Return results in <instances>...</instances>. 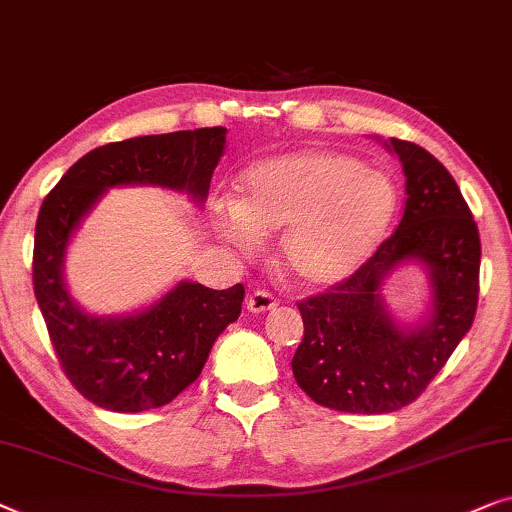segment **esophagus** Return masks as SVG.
<instances>
[{
  "label": "esophagus",
  "instance_id": "esophagus-1",
  "mask_svg": "<svg viewBox=\"0 0 512 512\" xmlns=\"http://www.w3.org/2000/svg\"><path fill=\"white\" fill-rule=\"evenodd\" d=\"M274 307H277V300H274L272 295L265 291H256L247 298V309L251 311V314H265V311H270Z\"/></svg>",
  "mask_w": 512,
  "mask_h": 512
}]
</instances>
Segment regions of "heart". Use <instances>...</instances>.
Instances as JSON below:
<instances>
[{
    "mask_svg": "<svg viewBox=\"0 0 512 512\" xmlns=\"http://www.w3.org/2000/svg\"><path fill=\"white\" fill-rule=\"evenodd\" d=\"M397 187L381 170L335 150H300L244 170L238 198H217L212 228L242 251L281 233L279 258L307 288L351 279L388 233Z\"/></svg>",
    "mask_w": 512,
    "mask_h": 512,
    "instance_id": "b5f03b06",
    "label": "heart"
}]
</instances>
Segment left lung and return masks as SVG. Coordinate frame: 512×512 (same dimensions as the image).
I'll return each mask as SVG.
<instances>
[{
  "mask_svg": "<svg viewBox=\"0 0 512 512\" xmlns=\"http://www.w3.org/2000/svg\"><path fill=\"white\" fill-rule=\"evenodd\" d=\"M383 145L402 161L404 217L351 279L300 302L305 339L291 362L316 404L369 416L411 404L446 365L476 316L480 270L478 226L453 175L416 143ZM406 264H418L428 286L426 307L409 322L382 293Z\"/></svg>",
  "mask_w": 512,
  "mask_h": 512,
  "instance_id": "8db88e82",
  "label": "left lung"
}]
</instances>
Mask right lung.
<instances>
[{"mask_svg":"<svg viewBox=\"0 0 512 512\" xmlns=\"http://www.w3.org/2000/svg\"><path fill=\"white\" fill-rule=\"evenodd\" d=\"M226 129L140 136L87 152L46 196L34 233V293L69 381L106 411L159 409L201 376L217 337L238 321L242 284L182 279L127 314H94L71 295L64 263L78 228L110 189L159 187L201 205L226 152Z\"/></svg>","mask_w":512,"mask_h":512,"instance_id":"obj_1","label":"right lung"}]
</instances>
